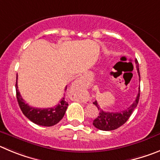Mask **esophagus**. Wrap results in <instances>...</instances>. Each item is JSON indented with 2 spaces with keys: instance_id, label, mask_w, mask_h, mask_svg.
I'll list each match as a JSON object with an SVG mask.
<instances>
[{
  "instance_id": "34e87169",
  "label": "esophagus",
  "mask_w": 160,
  "mask_h": 160,
  "mask_svg": "<svg viewBox=\"0 0 160 160\" xmlns=\"http://www.w3.org/2000/svg\"><path fill=\"white\" fill-rule=\"evenodd\" d=\"M72 90L74 91L76 93H78L80 92V90L81 89V86H80V83L79 82V80H77V81H75L74 83H72ZM78 101L80 102H84L85 101V99L84 97H82V96H79L78 97Z\"/></svg>"
}]
</instances>
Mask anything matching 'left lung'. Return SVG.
Instances as JSON below:
<instances>
[{
	"mask_svg": "<svg viewBox=\"0 0 160 160\" xmlns=\"http://www.w3.org/2000/svg\"><path fill=\"white\" fill-rule=\"evenodd\" d=\"M135 62H136V69H137L138 75H139V81H140V74H139V64H138L137 60H135ZM139 92H140V88H139V92H138L137 96H136V100L132 103L130 107L128 108V109L122 111V112H104V111L100 108L97 101L96 100L93 103L97 107L98 110H99V115L93 120L92 124L96 127V128L102 131H112L115 130V129H117L119 127H121L123 123H126L127 120L129 119L131 115L132 114L133 111L137 107L139 100Z\"/></svg>",
	"mask_w": 160,
	"mask_h": 160,
	"instance_id": "8db88e82",
	"label": "left lung"
}]
</instances>
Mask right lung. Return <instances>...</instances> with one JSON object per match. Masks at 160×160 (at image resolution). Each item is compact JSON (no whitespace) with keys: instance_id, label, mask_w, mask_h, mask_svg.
<instances>
[{"instance_id":"add662e5","label":"right lung","mask_w":160,"mask_h":160,"mask_svg":"<svg viewBox=\"0 0 160 160\" xmlns=\"http://www.w3.org/2000/svg\"><path fill=\"white\" fill-rule=\"evenodd\" d=\"M67 89L66 87L65 90ZM16 92L17 99L20 108L22 111L23 114L26 116L30 121L37 125L44 127H51L57 124L64 117L67 108L68 106V102L62 98L60 103L53 108H38L30 107L28 103L24 102L21 97L17 87V83H16Z\"/></svg>"}]
</instances>
